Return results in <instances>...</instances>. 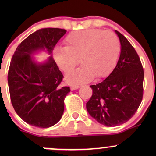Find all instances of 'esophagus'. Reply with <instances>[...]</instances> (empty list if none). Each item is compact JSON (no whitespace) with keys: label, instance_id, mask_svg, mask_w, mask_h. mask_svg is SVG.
Wrapping results in <instances>:
<instances>
[{"label":"esophagus","instance_id":"esophagus-1","mask_svg":"<svg viewBox=\"0 0 156 156\" xmlns=\"http://www.w3.org/2000/svg\"><path fill=\"white\" fill-rule=\"evenodd\" d=\"M80 85H77V84H75V85L71 86V89H72V90H75V89L80 88Z\"/></svg>","mask_w":156,"mask_h":156}]
</instances>
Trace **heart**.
<instances>
[{"label":"heart","instance_id":"1","mask_svg":"<svg viewBox=\"0 0 156 156\" xmlns=\"http://www.w3.org/2000/svg\"><path fill=\"white\" fill-rule=\"evenodd\" d=\"M65 47L55 48L53 56L64 73L73 70L80 62V68L66 76L70 83L89 81L95 76L103 78L110 75L120 55V42L112 31L86 29L71 32L66 37Z\"/></svg>","mask_w":156,"mask_h":156}]
</instances>
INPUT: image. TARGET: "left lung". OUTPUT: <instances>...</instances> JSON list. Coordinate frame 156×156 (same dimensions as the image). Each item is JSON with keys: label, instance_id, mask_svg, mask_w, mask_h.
I'll return each instance as SVG.
<instances>
[{"label": "left lung", "instance_id": "1", "mask_svg": "<svg viewBox=\"0 0 156 156\" xmlns=\"http://www.w3.org/2000/svg\"><path fill=\"white\" fill-rule=\"evenodd\" d=\"M115 32L121 44L117 66L103 82L90 86L92 95L87 103L91 117L108 127L129 120L141 104L144 91L140 58L128 39L119 31Z\"/></svg>", "mask_w": 156, "mask_h": 156}]
</instances>
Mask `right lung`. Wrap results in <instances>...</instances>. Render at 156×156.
<instances>
[{"instance_id": "add662e5", "label": "right lung", "mask_w": 156, "mask_h": 156, "mask_svg": "<svg viewBox=\"0 0 156 156\" xmlns=\"http://www.w3.org/2000/svg\"><path fill=\"white\" fill-rule=\"evenodd\" d=\"M65 29L42 28L17 46L8 72L10 98L17 115L28 124L46 128L56 124L64 109V98L70 92L62 87L64 76L53 58V51ZM45 49L47 62L36 63L31 55Z\"/></svg>"}]
</instances>
